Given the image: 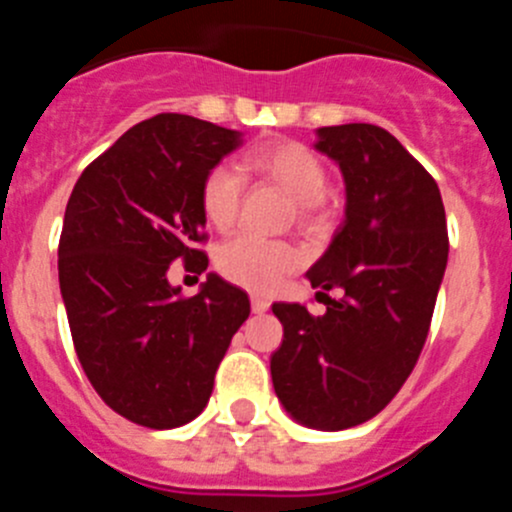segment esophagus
Wrapping results in <instances>:
<instances>
[{"label": "esophagus", "instance_id": "34e87169", "mask_svg": "<svg viewBox=\"0 0 512 512\" xmlns=\"http://www.w3.org/2000/svg\"><path fill=\"white\" fill-rule=\"evenodd\" d=\"M269 305H271V302L266 300V297L251 295V310L253 312H266V310H269Z\"/></svg>", "mask_w": 512, "mask_h": 512}]
</instances>
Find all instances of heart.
I'll list each match as a JSON object with an SVG mask.
<instances>
[{
    "label": "heart",
    "mask_w": 512,
    "mask_h": 512,
    "mask_svg": "<svg viewBox=\"0 0 512 512\" xmlns=\"http://www.w3.org/2000/svg\"><path fill=\"white\" fill-rule=\"evenodd\" d=\"M264 176L295 200L297 220L315 225L323 220V194L328 189V169L320 156L305 143L279 140L256 148L241 158V171L230 164H215L202 179V215L217 230L235 223L243 202V176ZM302 264V256L292 243L266 241L256 235H233L215 253V266L228 282L251 292H274L284 279Z\"/></svg>",
    "instance_id": "heart-1"
}]
</instances>
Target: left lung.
<instances>
[{
    "label": "left lung",
    "mask_w": 512,
    "mask_h": 512,
    "mask_svg": "<svg viewBox=\"0 0 512 512\" xmlns=\"http://www.w3.org/2000/svg\"><path fill=\"white\" fill-rule=\"evenodd\" d=\"M318 135V151L338 161L346 179V220L307 271L323 289V315L300 302L271 307L284 325L271 382L302 425L343 431L387 408L418 364L449 233L436 179L395 135L369 122Z\"/></svg>",
    "instance_id": "left-lung-1"
}]
</instances>
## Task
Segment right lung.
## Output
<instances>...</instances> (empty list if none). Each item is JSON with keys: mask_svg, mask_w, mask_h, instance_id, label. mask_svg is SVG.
<instances>
[{"mask_svg": "<svg viewBox=\"0 0 512 512\" xmlns=\"http://www.w3.org/2000/svg\"><path fill=\"white\" fill-rule=\"evenodd\" d=\"M241 143L235 130L164 112L81 171L58 241V282L81 369L117 415L176 428L205 410L251 302L210 274L194 297L169 264L207 269L202 179Z\"/></svg>", "mask_w": 512, "mask_h": 512, "instance_id": "right-lung-1", "label": "right lung"}]
</instances>
